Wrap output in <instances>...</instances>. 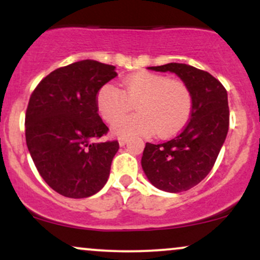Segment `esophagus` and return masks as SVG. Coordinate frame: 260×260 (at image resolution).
Instances as JSON below:
<instances>
[{
  "label": "esophagus",
  "mask_w": 260,
  "mask_h": 260,
  "mask_svg": "<svg viewBox=\"0 0 260 260\" xmlns=\"http://www.w3.org/2000/svg\"><path fill=\"white\" fill-rule=\"evenodd\" d=\"M127 142H128V139L124 138V137H120V138H118V143H120L121 147H123V145H126Z\"/></svg>",
  "instance_id": "1"
}]
</instances>
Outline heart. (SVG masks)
I'll list each match as a JSON object with an SVG mask.
<instances>
[{
	"label": "heart",
	"mask_w": 260,
	"mask_h": 260,
	"mask_svg": "<svg viewBox=\"0 0 260 260\" xmlns=\"http://www.w3.org/2000/svg\"><path fill=\"white\" fill-rule=\"evenodd\" d=\"M121 86L122 90L111 83L105 84L96 98L101 117L111 124L136 105L138 114L115 126L120 136H149L156 132L161 138H168L189 121L193 96L181 80L143 71L123 78Z\"/></svg>",
	"instance_id": "b5f03b06"
}]
</instances>
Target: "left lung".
Masks as SVG:
<instances>
[{
  "label": "left lung",
  "instance_id": "1",
  "mask_svg": "<svg viewBox=\"0 0 260 260\" xmlns=\"http://www.w3.org/2000/svg\"><path fill=\"white\" fill-rule=\"evenodd\" d=\"M149 68L176 73L193 96L192 115L183 129L168 142L147 143L142 156V168L155 187L180 193L204 180L215 164L229 131L228 91L215 77L189 64Z\"/></svg>",
  "mask_w": 260,
  "mask_h": 260
}]
</instances>
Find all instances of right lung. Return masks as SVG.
I'll return each instance as SVG.
<instances>
[{
	"mask_svg": "<svg viewBox=\"0 0 260 260\" xmlns=\"http://www.w3.org/2000/svg\"><path fill=\"white\" fill-rule=\"evenodd\" d=\"M117 76L116 67L83 59L57 68L31 92L25 140L44 181L68 198H86L105 186L117 140L96 143L109 132L96 98Z\"/></svg>",
	"mask_w": 260,
	"mask_h": 260,
	"instance_id": "right-lung-1",
	"label": "right lung"
}]
</instances>
